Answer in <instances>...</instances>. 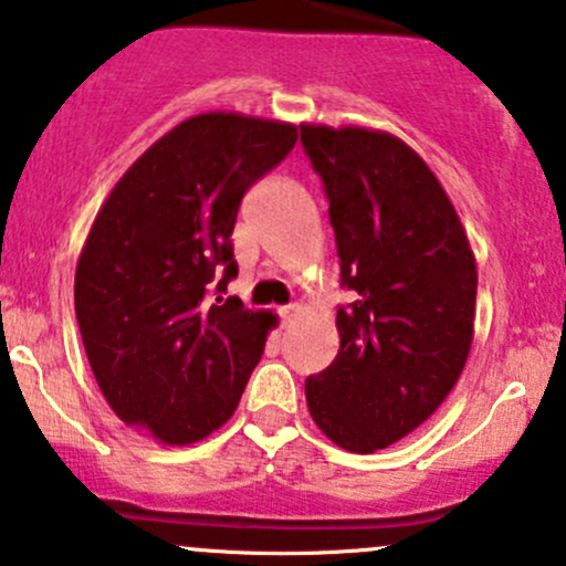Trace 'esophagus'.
I'll list each match as a JSON object with an SVG mask.
<instances>
[{"label": "esophagus", "instance_id": "34e87169", "mask_svg": "<svg viewBox=\"0 0 566 566\" xmlns=\"http://www.w3.org/2000/svg\"><path fill=\"white\" fill-rule=\"evenodd\" d=\"M279 314H282V322L287 325V322H293L297 314H301V303H287V306L279 308Z\"/></svg>", "mask_w": 566, "mask_h": 566}]
</instances>
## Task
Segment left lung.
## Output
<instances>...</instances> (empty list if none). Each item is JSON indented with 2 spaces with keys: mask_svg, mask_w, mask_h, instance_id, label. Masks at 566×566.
Here are the masks:
<instances>
[{
  "mask_svg": "<svg viewBox=\"0 0 566 566\" xmlns=\"http://www.w3.org/2000/svg\"><path fill=\"white\" fill-rule=\"evenodd\" d=\"M301 142L357 295L335 316L333 365L306 381L308 413L335 446L374 454L457 387L475 335V254L443 185L395 134L301 123Z\"/></svg>",
  "mask_w": 566,
  "mask_h": 566,
  "instance_id": "1",
  "label": "left lung"
}]
</instances>
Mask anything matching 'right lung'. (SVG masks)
Listing matches in <instances>:
<instances>
[{
	"label": "right lung",
	"mask_w": 566,
	"mask_h": 566,
	"mask_svg": "<svg viewBox=\"0 0 566 566\" xmlns=\"http://www.w3.org/2000/svg\"><path fill=\"white\" fill-rule=\"evenodd\" d=\"M297 142V126L201 112L117 179L74 271L85 354L117 419L155 443L190 446L231 419L276 314L209 301L235 276L233 226L247 188Z\"/></svg>",
	"instance_id": "right-lung-1"
}]
</instances>
